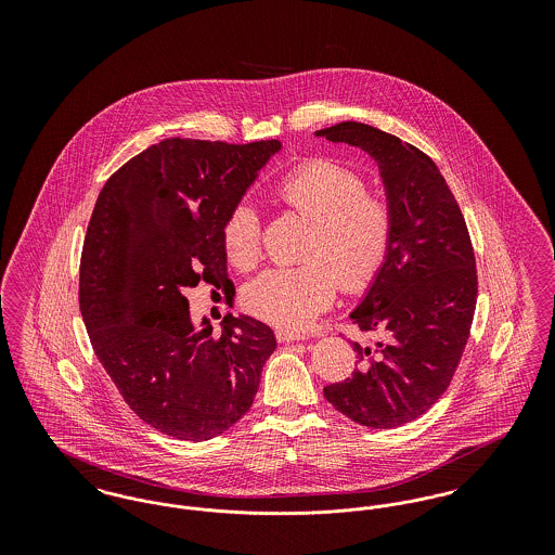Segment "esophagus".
Segmentation results:
<instances>
[{"label": "esophagus", "instance_id": "1", "mask_svg": "<svg viewBox=\"0 0 555 555\" xmlns=\"http://www.w3.org/2000/svg\"><path fill=\"white\" fill-rule=\"evenodd\" d=\"M276 339L281 341V344H293V341H306L308 337L306 335H301V333H293V331H285V328H276Z\"/></svg>", "mask_w": 555, "mask_h": 555}]
</instances>
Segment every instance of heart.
Instances as JSON below:
<instances>
[{
    "instance_id": "1",
    "label": "heart",
    "mask_w": 555,
    "mask_h": 555,
    "mask_svg": "<svg viewBox=\"0 0 555 555\" xmlns=\"http://www.w3.org/2000/svg\"><path fill=\"white\" fill-rule=\"evenodd\" d=\"M274 199L304 218L310 229L297 266L268 268L245 289V308L285 331H304L326 310L339 285L366 289L385 264L393 211L389 202L366 191L360 172L335 159H308L272 186ZM229 262L238 270L258 264L262 254L260 216L247 202L235 204L222 222Z\"/></svg>"
}]
</instances>
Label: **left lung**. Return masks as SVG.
I'll return each instance as SVG.
<instances>
[{"label":"left lung","mask_w":555,"mask_h":555,"mask_svg":"<svg viewBox=\"0 0 555 555\" xmlns=\"http://www.w3.org/2000/svg\"><path fill=\"white\" fill-rule=\"evenodd\" d=\"M317 137L364 150L393 211L387 260L349 314L380 339L353 344L360 369L324 397L353 423L396 428L437 403L462 360L478 293L473 241L443 175L418 147L362 122Z\"/></svg>","instance_id":"obj_1"}]
</instances>
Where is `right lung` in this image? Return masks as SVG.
<instances>
[{
  "mask_svg": "<svg viewBox=\"0 0 555 555\" xmlns=\"http://www.w3.org/2000/svg\"><path fill=\"white\" fill-rule=\"evenodd\" d=\"M281 141L229 145L164 139L102 189L80 254L79 304L93 351L143 423L181 441L222 435L254 403L270 326L222 320L195 328L185 291L231 289L222 222Z\"/></svg>",
  "mask_w": 555,
  "mask_h": 555,
  "instance_id": "right-lung-1",
  "label": "right lung"
}]
</instances>
